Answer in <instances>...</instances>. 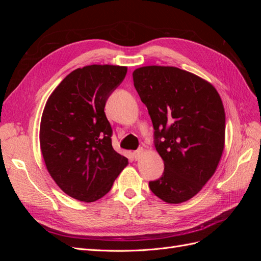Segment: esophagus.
<instances>
[{
  "instance_id": "1",
  "label": "esophagus",
  "mask_w": 261,
  "mask_h": 261,
  "mask_svg": "<svg viewBox=\"0 0 261 261\" xmlns=\"http://www.w3.org/2000/svg\"><path fill=\"white\" fill-rule=\"evenodd\" d=\"M144 152H145L144 148H139V149H137L136 151H134V152H133V159H134V160H139L140 158L143 156Z\"/></svg>"
}]
</instances>
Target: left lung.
Masks as SVG:
<instances>
[{
	"mask_svg": "<svg viewBox=\"0 0 261 261\" xmlns=\"http://www.w3.org/2000/svg\"><path fill=\"white\" fill-rule=\"evenodd\" d=\"M134 86L154 128V147L164 162L151 192L180 203L200 192L215 174L224 149L225 113L210 83L173 66L134 70Z\"/></svg>",
	"mask_w": 261,
	"mask_h": 261,
	"instance_id": "obj_1",
	"label": "left lung"
}]
</instances>
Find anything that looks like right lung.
Listing matches in <instances>:
<instances>
[{
  "instance_id": "add662e5",
  "label": "right lung",
  "mask_w": 261,
  "mask_h": 261,
  "mask_svg": "<svg viewBox=\"0 0 261 261\" xmlns=\"http://www.w3.org/2000/svg\"><path fill=\"white\" fill-rule=\"evenodd\" d=\"M126 73L127 67L117 65L77 68L45 103L40 123L45 167L62 191L77 200L102 198L128 163L112 147L105 113L108 98Z\"/></svg>"
}]
</instances>
